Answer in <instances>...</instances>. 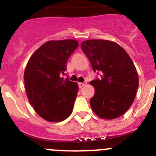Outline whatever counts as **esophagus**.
I'll list each match as a JSON object with an SVG mask.
<instances>
[{
	"instance_id": "34e87169",
	"label": "esophagus",
	"mask_w": 156,
	"mask_h": 156,
	"mask_svg": "<svg viewBox=\"0 0 156 156\" xmlns=\"http://www.w3.org/2000/svg\"><path fill=\"white\" fill-rule=\"evenodd\" d=\"M87 84L86 82H83V83H78V85H79V87L81 88L83 87H84L85 85Z\"/></svg>"
}]
</instances>
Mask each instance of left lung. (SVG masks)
Masks as SVG:
<instances>
[{"label": "left lung", "instance_id": "8db88e82", "mask_svg": "<svg viewBox=\"0 0 156 156\" xmlns=\"http://www.w3.org/2000/svg\"><path fill=\"white\" fill-rule=\"evenodd\" d=\"M81 48L99 78L90 81L95 94L90 98L92 110L99 117L113 119L133 104L138 88V75L126 51L115 42L88 40Z\"/></svg>", "mask_w": 156, "mask_h": 156}]
</instances>
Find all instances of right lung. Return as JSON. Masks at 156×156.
Masks as SVG:
<instances>
[{
	"label": "right lung",
	"instance_id": "obj_1",
	"mask_svg": "<svg viewBox=\"0 0 156 156\" xmlns=\"http://www.w3.org/2000/svg\"><path fill=\"white\" fill-rule=\"evenodd\" d=\"M75 40L48 41L31 56L24 73L27 97L43 119L60 122L73 112L79 90L66 75V63L78 47Z\"/></svg>",
	"mask_w": 156,
	"mask_h": 156
}]
</instances>
